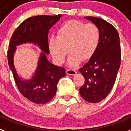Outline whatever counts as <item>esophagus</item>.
<instances>
[{"mask_svg": "<svg viewBox=\"0 0 131 131\" xmlns=\"http://www.w3.org/2000/svg\"><path fill=\"white\" fill-rule=\"evenodd\" d=\"M67 73L70 75H73L76 73V71L73 69H67Z\"/></svg>", "mask_w": 131, "mask_h": 131, "instance_id": "obj_1", "label": "esophagus"}]
</instances>
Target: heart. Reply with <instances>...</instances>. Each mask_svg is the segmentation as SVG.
<instances>
[{"instance_id":"1","label":"heart","mask_w":131,"mask_h":131,"mask_svg":"<svg viewBox=\"0 0 131 131\" xmlns=\"http://www.w3.org/2000/svg\"><path fill=\"white\" fill-rule=\"evenodd\" d=\"M101 40L100 30L92 23L76 20L66 21L57 30L56 37L49 40V49L53 59L58 64L64 63L68 51V64L75 67L81 61H86L96 52Z\"/></svg>"}]
</instances>
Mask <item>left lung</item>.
Instances as JSON below:
<instances>
[{
    "label": "left lung",
    "instance_id": "left-lung-1",
    "mask_svg": "<svg viewBox=\"0 0 131 131\" xmlns=\"http://www.w3.org/2000/svg\"><path fill=\"white\" fill-rule=\"evenodd\" d=\"M84 18L99 27L101 40L93 56L79 70L85 79L79 92L85 101L97 103L108 95L115 84L121 62L120 37L117 30L106 20Z\"/></svg>",
    "mask_w": 131,
    "mask_h": 131
}]
</instances>
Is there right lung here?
<instances>
[{
    "mask_svg": "<svg viewBox=\"0 0 131 131\" xmlns=\"http://www.w3.org/2000/svg\"><path fill=\"white\" fill-rule=\"evenodd\" d=\"M61 15H39L29 18L18 26L13 33L7 50V60L19 91L35 104H46L55 96L58 81L66 75L65 68L54 65L47 59L49 54V30ZM32 42L40 46L42 53L35 76L30 81H21L13 64V54L19 44Z\"/></svg>",
    "mask_w": 131,
    "mask_h": 131,
    "instance_id": "add662e5",
    "label": "right lung"
}]
</instances>
